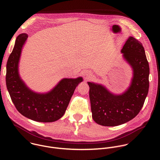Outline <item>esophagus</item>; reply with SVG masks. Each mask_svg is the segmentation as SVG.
I'll list each match as a JSON object with an SVG mask.
<instances>
[{
	"label": "esophagus",
	"instance_id": "1",
	"mask_svg": "<svg viewBox=\"0 0 160 160\" xmlns=\"http://www.w3.org/2000/svg\"><path fill=\"white\" fill-rule=\"evenodd\" d=\"M83 75H84V77H85V78L86 79V80H88V79H90L91 77H92V73H91V72H89V71H85V72H83Z\"/></svg>",
	"mask_w": 160,
	"mask_h": 160
}]
</instances>
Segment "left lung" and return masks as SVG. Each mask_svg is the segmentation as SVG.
<instances>
[{
    "label": "left lung",
    "instance_id": "1",
    "mask_svg": "<svg viewBox=\"0 0 160 160\" xmlns=\"http://www.w3.org/2000/svg\"><path fill=\"white\" fill-rule=\"evenodd\" d=\"M121 52L133 71L124 92L115 94L101 84L87 82L92 118L102 126H118L132 120L140 112L148 93L149 66L142 43L129 37Z\"/></svg>",
    "mask_w": 160,
    "mask_h": 160
}]
</instances>
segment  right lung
<instances>
[{
    "label": "right lung",
    "instance_id": "obj_1",
    "mask_svg": "<svg viewBox=\"0 0 160 160\" xmlns=\"http://www.w3.org/2000/svg\"><path fill=\"white\" fill-rule=\"evenodd\" d=\"M28 35L21 33L16 39L7 62L6 85L17 110L24 117L38 122H53L61 118L82 77L62 78L48 92L38 93L29 88L19 74V62Z\"/></svg>",
    "mask_w": 160,
    "mask_h": 160
}]
</instances>
